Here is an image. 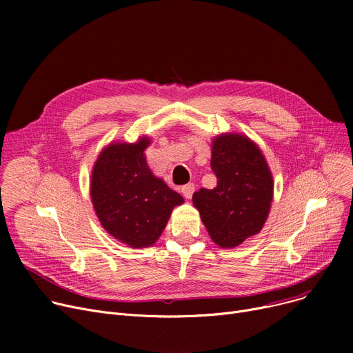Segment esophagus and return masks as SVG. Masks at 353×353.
Segmentation results:
<instances>
[{"mask_svg":"<svg viewBox=\"0 0 353 353\" xmlns=\"http://www.w3.org/2000/svg\"><path fill=\"white\" fill-rule=\"evenodd\" d=\"M181 193L183 196L186 199H190L194 193V184L193 183H189V184H184V186L181 188Z\"/></svg>","mask_w":353,"mask_h":353,"instance_id":"obj_1","label":"esophagus"}]
</instances>
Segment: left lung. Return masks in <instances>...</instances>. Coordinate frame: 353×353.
Listing matches in <instances>:
<instances>
[{
  "label": "left lung",
  "instance_id": "obj_1",
  "mask_svg": "<svg viewBox=\"0 0 353 353\" xmlns=\"http://www.w3.org/2000/svg\"><path fill=\"white\" fill-rule=\"evenodd\" d=\"M214 189L193 194L201 221L220 248H236L262 230L273 199V179L265 156L249 137L228 133L212 144Z\"/></svg>",
  "mask_w": 353,
  "mask_h": 353
}]
</instances>
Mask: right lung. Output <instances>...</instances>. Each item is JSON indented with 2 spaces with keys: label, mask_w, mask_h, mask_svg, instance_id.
<instances>
[{
  "label": "right lung",
  "mask_w": 353,
  "mask_h": 353,
  "mask_svg": "<svg viewBox=\"0 0 353 353\" xmlns=\"http://www.w3.org/2000/svg\"><path fill=\"white\" fill-rule=\"evenodd\" d=\"M148 137L136 143H111L91 173L90 194L101 226L119 242L134 248L156 243L167 220L184 199L148 169Z\"/></svg>",
  "instance_id": "right-lung-1"
}]
</instances>
